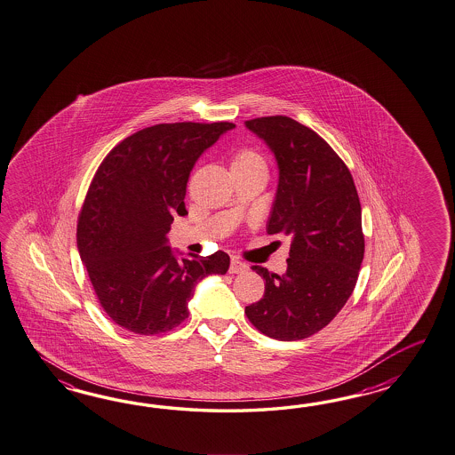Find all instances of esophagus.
<instances>
[{
    "instance_id": "1",
    "label": "esophagus",
    "mask_w": 455,
    "mask_h": 455,
    "mask_svg": "<svg viewBox=\"0 0 455 455\" xmlns=\"http://www.w3.org/2000/svg\"><path fill=\"white\" fill-rule=\"evenodd\" d=\"M247 270H249V266L245 262L233 257L231 266H229V274H243V272H247Z\"/></svg>"
}]
</instances>
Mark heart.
Wrapping results in <instances>:
<instances>
[{"label":"heart","instance_id":"heart-1","mask_svg":"<svg viewBox=\"0 0 455 455\" xmlns=\"http://www.w3.org/2000/svg\"><path fill=\"white\" fill-rule=\"evenodd\" d=\"M256 166H266V162L254 150H241L234 155L233 168H256Z\"/></svg>","mask_w":455,"mask_h":455}]
</instances>
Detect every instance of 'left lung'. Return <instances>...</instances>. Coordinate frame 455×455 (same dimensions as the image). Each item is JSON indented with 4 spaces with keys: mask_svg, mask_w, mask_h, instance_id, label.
<instances>
[{
    "mask_svg": "<svg viewBox=\"0 0 455 455\" xmlns=\"http://www.w3.org/2000/svg\"><path fill=\"white\" fill-rule=\"evenodd\" d=\"M279 166L268 234L291 235L287 272L252 270L266 280L245 307L259 331L280 341L312 337L350 299L364 256L362 204L343 160L314 130L283 116L247 120Z\"/></svg>",
    "mask_w": 455,
    "mask_h": 455,
    "instance_id": "obj_1",
    "label": "left lung"
}]
</instances>
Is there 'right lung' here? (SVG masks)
I'll return each mask as SVG.
<instances>
[{
    "mask_svg": "<svg viewBox=\"0 0 455 455\" xmlns=\"http://www.w3.org/2000/svg\"><path fill=\"white\" fill-rule=\"evenodd\" d=\"M229 122L160 124L120 141L93 176L77 249L95 295L117 325L158 335L188 318L198 282L226 274L229 256L178 259L166 234L185 208L189 173Z\"/></svg>",
    "mask_w": 455,
    "mask_h": 455,
    "instance_id": "obj_1",
    "label": "right lung"
}]
</instances>
